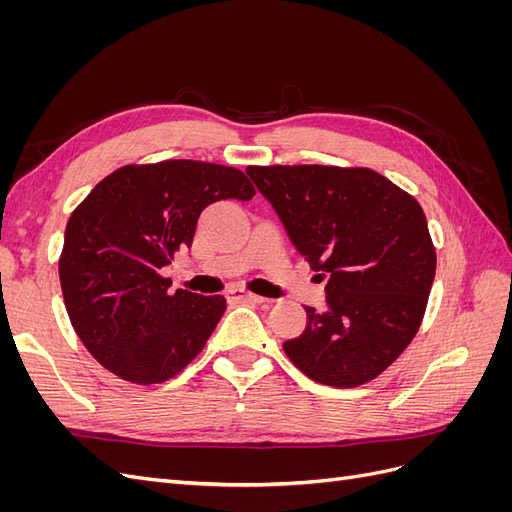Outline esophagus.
Instances as JSON below:
<instances>
[{"label":"esophagus","mask_w":512,"mask_h":512,"mask_svg":"<svg viewBox=\"0 0 512 512\" xmlns=\"http://www.w3.org/2000/svg\"><path fill=\"white\" fill-rule=\"evenodd\" d=\"M228 301L230 303H265L267 299H262V297H258V294H252V292H247V290H241V288H232V290H228Z\"/></svg>","instance_id":"esophagus-1"}]
</instances>
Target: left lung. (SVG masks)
Returning <instances> with one entry per match:
<instances>
[{"label":"left lung","mask_w":512,"mask_h":512,"mask_svg":"<svg viewBox=\"0 0 512 512\" xmlns=\"http://www.w3.org/2000/svg\"><path fill=\"white\" fill-rule=\"evenodd\" d=\"M309 267L327 277V307L284 352L307 378L352 389L408 348L427 307L436 250L425 213L369 168L250 166Z\"/></svg>","instance_id":"left-lung-1"}]
</instances>
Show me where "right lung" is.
Instances as JSON below:
<instances>
[{"mask_svg":"<svg viewBox=\"0 0 512 512\" xmlns=\"http://www.w3.org/2000/svg\"><path fill=\"white\" fill-rule=\"evenodd\" d=\"M252 196L241 170L192 160L123 166L89 192L68 220L59 280L72 327L100 365L158 384L205 348L226 299L168 294L160 269L192 245L207 205Z\"/></svg>","mask_w":512,"mask_h":512,"instance_id":"right-lung-1","label":"right lung"}]
</instances>
